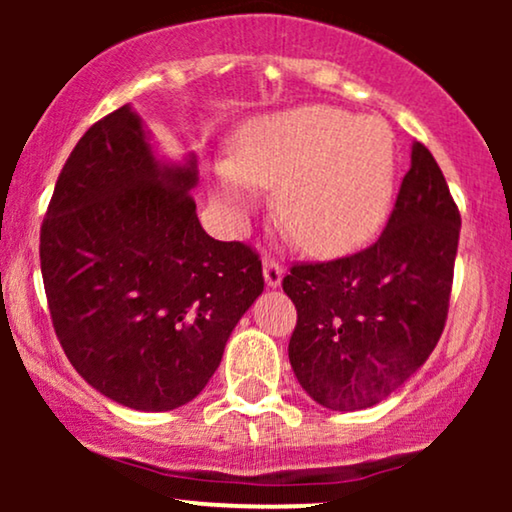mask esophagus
I'll list each match as a JSON object with an SVG mask.
<instances>
[{
	"label": "esophagus",
	"instance_id": "34e87169",
	"mask_svg": "<svg viewBox=\"0 0 512 512\" xmlns=\"http://www.w3.org/2000/svg\"><path fill=\"white\" fill-rule=\"evenodd\" d=\"M263 275H265V282H268V286H279V284H282L284 270H282V265H279V261H277L275 256L265 254V258H263Z\"/></svg>",
	"mask_w": 512,
	"mask_h": 512
}]
</instances>
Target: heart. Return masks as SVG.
<instances>
[{"instance_id":"heart-1","label":"heart","mask_w":512,"mask_h":512,"mask_svg":"<svg viewBox=\"0 0 512 512\" xmlns=\"http://www.w3.org/2000/svg\"><path fill=\"white\" fill-rule=\"evenodd\" d=\"M396 179L394 132L380 116L300 107L256 118L221 167V198L247 207L249 186L279 188L277 216L300 249L342 256L387 219Z\"/></svg>"}]
</instances>
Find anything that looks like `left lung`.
I'll return each instance as SVG.
<instances>
[{
  "label": "left lung",
  "instance_id": "1",
  "mask_svg": "<svg viewBox=\"0 0 512 512\" xmlns=\"http://www.w3.org/2000/svg\"><path fill=\"white\" fill-rule=\"evenodd\" d=\"M459 228L443 172L417 142L387 226L370 247L291 263L282 279L298 312L289 361L314 401L370 408L429 359L450 310Z\"/></svg>",
  "mask_w": 512,
  "mask_h": 512
}]
</instances>
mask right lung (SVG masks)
Listing matches in <instances>:
<instances>
[{
    "label": "right lung",
    "mask_w": 512,
    "mask_h": 512,
    "mask_svg": "<svg viewBox=\"0 0 512 512\" xmlns=\"http://www.w3.org/2000/svg\"><path fill=\"white\" fill-rule=\"evenodd\" d=\"M195 165L163 167L128 107L69 153L39 235L48 310L90 387L132 410L193 401L263 291L247 242L202 230Z\"/></svg>",
    "instance_id": "add662e5"
}]
</instances>
